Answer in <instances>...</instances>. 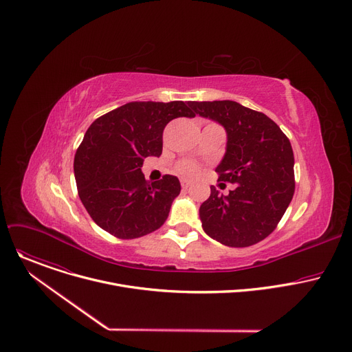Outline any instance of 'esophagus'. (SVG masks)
I'll return each mask as SVG.
<instances>
[{"label": "esophagus", "mask_w": 352, "mask_h": 352, "mask_svg": "<svg viewBox=\"0 0 352 352\" xmlns=\"http://www.w3.org/2000/svg\"><path fill=\"white\" fill-rule=\"evenodd\" d=\"M181 186H182V189H188L190 186V182L186 179H181Z\"/></svg>", "instance_id": "esophagus-1"}]
</instances>
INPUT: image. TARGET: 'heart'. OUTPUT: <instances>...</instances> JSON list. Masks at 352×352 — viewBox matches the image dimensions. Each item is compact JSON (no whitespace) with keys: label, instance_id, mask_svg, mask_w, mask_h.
I'll return each instance as SVG.
<instances>
[{"label":"heart","instance_id":"heart-1","mask_svg":"<svg viewBox=\"0 0 352 352\" xmlns=\"http://www.w3.org/2000/svg\"><path fill=\"white\" fill-rule=\"evenodd\" d=\"M177 171L184 175V177H193L197 174V166L192 162H188V160H184L181 163H178L177 166Z\"/></svg>","mask_w":352,"mask_h":352}]
</instances>
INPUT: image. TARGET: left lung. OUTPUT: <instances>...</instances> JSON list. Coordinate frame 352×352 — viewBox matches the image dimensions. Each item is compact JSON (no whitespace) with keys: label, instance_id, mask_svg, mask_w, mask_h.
Listing matches in <instances>:
<instances>
[{"label":"left lung","instance_id":"obj_1","mask_svg":"<svg viewBox=\"0 0 352 352\" xmlns=\"http://www.w3.org/2000/svg\"><path fill=\"white\" fill-rule=\"evenodd\" d=\"M195 114L213 120L227 132V147L216 173L236 184L227 196L210 186L200 205L205 232L223 245L245 248L270 235L295 190L294 153L288 138L263 113L231 100L189 102Z\"/></svg>","mask_w":352,"mask_h":352}]
</instances>
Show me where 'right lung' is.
I'll list each match as a JSON object with an SVG mask.
<instances>
[{"label":"right lung","instance_id":"add662e5","mask_svg":"<svg viewBox=\"0 0 352 352\" xmlns=\"http://www.w3.org/2000/svg\"><path fill=\"white\" fill-rule=\"evenodd\" d=\"M178 117L195 114L184 102H132L100 118L86 131L74 160L78 193L93 221L122 239L160 228L181 192L174 175L148 182L140 170L163 152V131Z\"/></svg>","mask_w":352,"mask_h":352}]
</instances>
